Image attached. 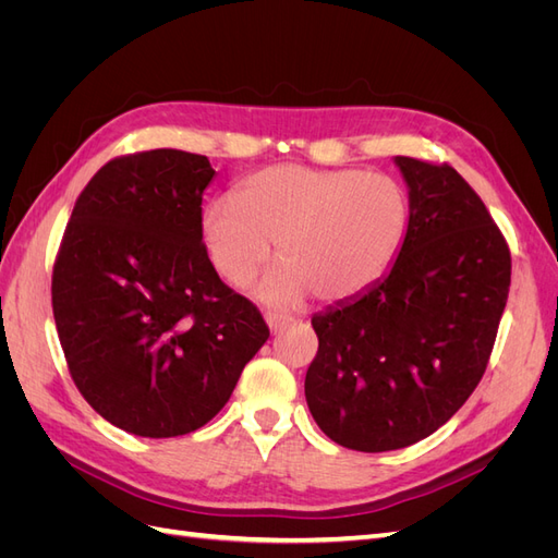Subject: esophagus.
<instances>
[{
	"label": "esophagus",
	"instance_id": "obj_1",
	"mask_svg": "<svg viewBox=\"0 0 558 558\" xmlns=\"http://www.w3.org/2000/svg\"><path fill=\"white\" fill-rule=\"evenodd\" d=\"M265 320H267V326H269V330H272V332H279V330H283L289 324H293L291 316L277 314V312H267V314H265Z\"/></svg>",
	"mask_w": 558,
	"mask_h": 558
}]
</instances>
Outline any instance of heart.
<instances>
[{
    "instance_id": "1",
    "label": "heart",
    "mask_w": 558,
    "mask_h": 558,
    "mask_svg": "<svg viewBox=\"0 0 558 558\" xmlns=\"http://www.w3.org/2000/svg\"><path fill=\"white\" fill-rule=\"evenodd\" d=\"M408 226L402 183L356 167H265L238 199L216 197L202 211V240L232 286L256 277L277 244L283 265L258 286L269 305H293L307 291L318 300L365 291L396 258Z\"/></svg>"
}]
</instances>
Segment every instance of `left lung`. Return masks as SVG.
Wrapping results in <instances>:
<instances>
[{"label": "left lung", "instance_id": "left-lung-1", "mask_svg": "<svg viewBox=\"0 0 558 558\" xmlns=\"http://www.w3.org/2000/svg\"><path fill=\"white\" fill-rule=\"evenodd\" d=\"M410 226L391 269L314 314L305 396L318 428L356 451L424 440L475 391L510 291V248L449 165L396 156Z\"/></svg>", "mask_w": 558, "mask_h": 558}]
</instances>
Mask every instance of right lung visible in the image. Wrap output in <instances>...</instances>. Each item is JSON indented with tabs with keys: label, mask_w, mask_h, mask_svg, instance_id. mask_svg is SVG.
<instances>
[{
	"label": "right lung",
	"mask_w": 558,
	"mask_h": 558,
	"mask_svg": "<svg viewBox=\"0 0 558 558\" xmlns=\"http://www.w3.org/2000/svg\"><path fill=\"white\" fill-rule=\"evenodd\" d=\"M207 156L116 158L78 195L53 267V316L90 408L140 437L211 421L267 342L260 312L202 244Z\"/></svg>",
	"instance_id": "1"
}]
</instances>
